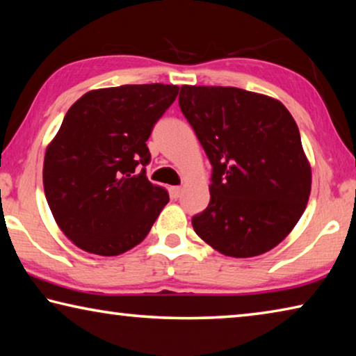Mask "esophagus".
Instances as JSON below:
<instances>
[{"label":"esophagus","instance_id":"34e87169","mask_svg":"<svg viewBox=\"0 0 356 356\" xmlns=\"http://www.w3.org/2000/svg\"><path fill=\"white\" fill-rule=\"evenodd\" d=\"M171 196L174 197V200H177V197L182 195V186H171Z\"/></svg>","mask_w":356,"mask_h":356}]
</instances>
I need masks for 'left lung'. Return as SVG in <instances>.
<instances>
[{"mask_svg": "<svg viewBox=\"0 0 356 356\" xmlns=\"http://www.w3.org/2000/svg\"><path fill=\"white\" fill-rule=\"evenodd\" d=\"M179 106L212 165L210 202L191 218L195 232L231 257L275 248L311 193L292 114L272 97L229 86H182Z\"/></svg>", "mask_w": 356, "mask_h": 356, "instance_id": "obj_1", "label": "left lung"}]
</instances>
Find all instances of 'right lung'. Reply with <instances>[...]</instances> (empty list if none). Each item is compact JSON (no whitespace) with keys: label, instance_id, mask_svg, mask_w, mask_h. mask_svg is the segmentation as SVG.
Instances as JSON below:
<instances>
[{"label":"right lung","instance_id":"1","mask_svg":"<svg viewBox=\"0 0 356 356\" xmlns=\"http://www.w3.org/2000/svg\"><path fill=\"white\" fill-rule=\"evenodd\" d=\"M177 92L174 84H124L89 91L69 108L47 147L44 190L78 248L118 256L149 234L170 195L146 177V141Z\"/></svg>","mask_w":356,"mask_h":356}]
</instances>
